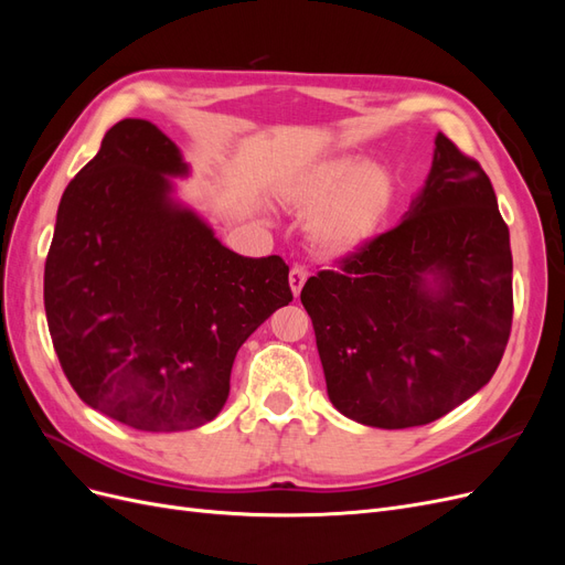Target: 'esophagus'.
<instances>
[{
	"label": "esophagus",
	"instance_id": "esophagus-1",
	"mask_svg": "<svg viewBox=\"0 0 565 565\" xmlns=\"http://www.w3.org/2000/svg\"><path fill=\"white\" fill-rule=\"evenodd\" d=\"M306 278H309V270H306L303 266H292V270H289V287H292L295 297H299Z\"/></svg>",
	"mask_w": 565,
	"mask_h": 565
}]
</instances>
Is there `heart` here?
Segmentation results:
<instances>
[{
	"label": "heart",
	"instance_id": "1",
	"mask_svg": "<svg viewBox=\"0 0 565 565\" xmlns=\"http://www.w3.org/2000/svg\"><path fill=\"white\" fill-rule=\"evenodd\" d=\"M393 200L384 169L363 158H334L309 169L285 188V202L299 214H316L311 243L341 256L363 247L377 233Z\"/></svg>",
	"mask_w": 565,
	"mask_h": 565
}]
</instances>
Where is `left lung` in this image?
Wrapping results in <instances>:
<instances>
[{
  "label": "left lung",
  "mask_w": 565,
  "mask_h": 565,
  "mask_svg": "<svg viewBox=\"0 0 565 565\" xmlns=\"http://www.w3.org/2000/svg\"><path fill=\"white\" fill-rule=\"evenodd\" d=\"M337 264L301 303L341 415L407 429L490 382L514 316L509 228L483 167L446 134L401 224Z\"/></svg>",
  "instance_id": "8db88e82"
}]
</instances>
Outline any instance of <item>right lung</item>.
<instances>
[{
	"instance_id": "add662e5",
	"label": "right lung",
	"mask_w": 565,
	"mask_h": 565,
	"mask_svg": "<svg viewBox=\"0 0 565 565\" xmlns=\"http://www.w3.org/2000/svg\"><path fill=\"white\" fill-rule=\"evenodd\" d=\"M188 164L148 119H122L67 183L44 266L49 334L77 396L139 431L212 422L235 353L292 301L280 256H241L172 200Z\"/></svg>"
}]
</instances>
